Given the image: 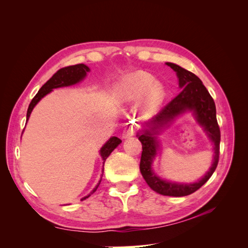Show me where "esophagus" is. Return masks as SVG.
I'll list each match as a JSON object with an SVG mask.
<instances>
[{
    "label": "esophagus",
    "mask_w": 248,
    "mask_h": 248,
    "mask_svg": "<svg viewBox=\"0 0 248 248\" xmlns=\"http://www.w3.org/2000/svg\"><path fill=\"white\" fill-rule=\"evenodd\" d=\"M134 132H136V130H134L132 127H127V128H125L122 132V139H128L134 136Z\"/></svg>",
    "instance_id": "1"
}]
</instances>
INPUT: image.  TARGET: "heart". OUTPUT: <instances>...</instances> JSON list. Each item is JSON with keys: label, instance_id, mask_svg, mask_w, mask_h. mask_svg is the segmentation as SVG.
I'll list each match as a JSON object with an SVG mask.
<instances>
[{"label": "heart", "instance_id": "heart-1", "mask_svg": "<svg viewBox=\"0 0 248 248\" xmlns=\"http://www.w3.org/2000/svg\"><path fill=\"white\" fill-rule=\"evenodd\" d=\"M153 80L152 76L144 71L130 74L124 82L123 99L137 101L142 97V108L146 112L153 111L158 107L164 95L162 86Z\"/></svg>", "mask_w": 248, "mask_h": 248}]
</instances>
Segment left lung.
<instances>
[{"label":"left lung","instance_id":"obj_1","mask_svg":"<svg viewBox=\"0 0 248 248\" xmlns=\"http://www.w3.org/2000/svg\"><path fill=\"white\" fill-rule=\"evenodd\" d=\"M166 64L176 72L179 87L182 90L174 99L162 108L158 114L142 125V129L138 132L137 137L142 146L140 170L150 188L157 193L170 197H185L201 188L216 170L219 159L220 130L216 119L214 100L202 80L196 74L182 68L181 66L170 62ZM187 111L193 112L197 123L213 141L215 150L213 166L206 175L197 183H170L157 176L152 169L153 160L159 149V140H156V136L176 117Z\"/></svg>","mask_w":248,"mask_h":248}]
</instances>
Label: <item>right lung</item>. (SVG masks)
<instances>
[{"label": "right lung", "instance_id": "1", "mask_svg": "<svg viewBox=\"0 0 248 248\" xmlns=\"http://www.w3.org/2000/svg\"><path fill=\"white\" fill-rule=\"evenodd\" d=\"M90 71V68L85 65V64H78V65H73V66H68V67H64V68H61L60 70H58L54 76H52L46 84H44L40 90L35 95L34 98L32 99L31 103H30L28 111H27V122L30 118V115L33 110V108H35V106L38 103L44 96L47 95L48 93H50L52 90L57 89V88H63V87H69L72 85H76L78 82L81 81L87 77V73ZM122 142V140L118 139L117 137H111L106 144L102 146V148L100 149V156L103 160V166L104 162H106L107 158L109 156V154L114 151V150ZM102 172H103V169H102ZM102 178V175H101ZM101 182V179L99 180L98 184L95 186V188L90 192L87 197L82 198L81 201H84L86 199H88L91 194H93L96 189L98 188V186Z\"/></svg>", "mask_w": 248, "mask_h": 248}]
</instances>
